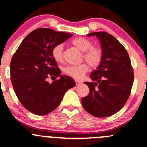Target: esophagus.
Returning a JSON list of instances; mask_svg holds the SVG:
<instances>
[{
    "label": "esophagus",
    "instance_id": "1",
    "mask_svg": "<svg viewBox=\"0 0 147 147\" xmlns=\"http://www.w3.org/2000/svg\"><path fill=\"white\" fill-rule=\"evenodd\" d=\"M75 83H76V86H79V85L81 84L80 81H77V80H75Z\"/></svg>",
    "mask_w": 147,
    "mask_h": 147
}]
</instances>
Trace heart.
Here are the masks:
<instances>
[{"mask_svg":"<svg viewBox=\"0 0 147 147\" xmlns=\"http://www.w3.org/2000/svg\"><path fill=\"white\" fill-rule=\"evenodd\" d=\"M72 45L77 47L79 50L84 51L83 58L87 61L92 68H96L101 63L102 59V49L100 47L93 46L92 42L89 39L83 37L75 38L72 40ZM63 45L58 44L53 47L51 51L53 58L57 62H62L63 60ZM88 64L81 63L77 66H66L63 68V72L65 75L70 76L77 80H80L88 71Z\"/></svg>","mask_w":147,"mask_h":147,"instance_id":"heart-1","label":"heart"}]
</instances>
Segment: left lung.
<instances>
[{
	"instance_id": "left-lung-1",
	"label": "left lung",
	"mask_w": 147,
	"mask_h": 147,
	"mask_svg": "<svg viewBox=\"0 0 147 147\" xmlns=\"http://www.w3.org/2000/svg\"><path fill=\"white\" fill-rule=\"evenodd\" d=\"M101 44L103 55L100 64L92 72L93 82H84L89 94L81 100L83 107L94 116L104 118L121 110L130 96L134 82L133 67L125 48L113 35L94 32Z\"/></svg>"
}]
</instances>
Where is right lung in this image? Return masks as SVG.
Listing matches in <instances>:
<instances>
[{
	"instance_id": "1",
	"label": "right lung",
	"mask_w": 147,
	"mask_h": 147,
	"mask_svg": "<svg viewBox=\"0 0 147 147\" xmlns=\"http://www.w3.org/2000/svg\"><path fill=\"white\" fill-rule=\"evenodd\" d=\"M71 36V33L39 28L23 40L12 57L10 75L14 92L30 112L44 116L53 112L65 92L75 86L73 79L60 75L51 54L53 47ZM56 77L60 79L55 80ZM49 78L54 81L51 84L47 81Z\"/></svg>"
}]
</instances>
